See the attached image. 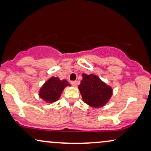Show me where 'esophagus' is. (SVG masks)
<instances>
[{
  "label": "esophagus",
  "instance_id": "34e87169",
  "mask_svg": "<svg viewBox=\"0 0 151 151\" xmlns=\"http://www.w3.org/2000/svg\"><path fill=\"white\" fill-rule=\"evenodd\" d=\"M71 84H72V86H77V81H71Z\"/></svg>",
  "mask_w": 151,
  "mask_h": 151
}]
</instances>
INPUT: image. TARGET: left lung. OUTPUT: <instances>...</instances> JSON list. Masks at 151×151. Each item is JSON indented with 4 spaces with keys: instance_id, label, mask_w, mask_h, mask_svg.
<instances>
[{
    "instance_id": "1",
    "label": "left lung",
    "mask_w": 151,
    "mask_h": 151,
    "mask_svg": "<svg viewBox=\"0 0 151 151\" xmlns=\"http://www.w3.org/2000/svg\"><path fill=\"white\" fill-rule=\"evenodd\" d=\"M83 79L79 89L83 102L93 108L103 107L108 102L112 94V89L94 74H82Z\"/></svg>"
}]
</instances>
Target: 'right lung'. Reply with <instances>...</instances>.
<instances>
[{"label":"right lung","instance_id":"add662e5","mask_svg":"<svg viewBox=\"0 0 151 151\" xmlns=\"http://www.w3.org/2000/svg\"><path fill=\"white\" fill-rule=\"evenodd\" d=\"M70 84L66 80H60L59 78L52 77L48 79L39 91V96L46 102L53 103L60 97L63 91Z\"/></svg>","mask_w":151,"mask_h":151}]
</instances>
